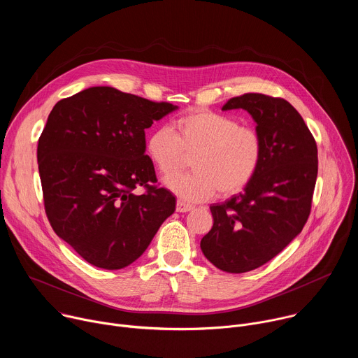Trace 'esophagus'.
I'll return each mask as SVG.
<instances>
[{
    "label": "esophagus",
    "instance_id": "obj_1",
    "mask_svg": "<svg viewBox=\"0 0 358 358\" xmlns=\"http://www.w3.org/2000/svg\"><path fill=\"white\" fill-rule=\"evenodd\" d=\"M192 208H194V207L189 206V203H185V202H182V201H177V206H176L177 213H188V211H191Z\"/></svg>",
    "mask_w": 358,
    "mask_h": 358
}]
</instances>
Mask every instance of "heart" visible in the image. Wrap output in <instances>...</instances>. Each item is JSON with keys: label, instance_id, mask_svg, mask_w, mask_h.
I'll use <instances>...</instances> for the list:
<instances>
[{"label": "heart", "instance_id": "b5f03b06", "mask_svg": "<svg viewBox=\"0 0 358 358\" xmlns=\"http://www.w3.org/2000/svg\"><path fill=\"white\" fill-rule=\"evenodd\" d=\"M145 152L163 176L177 173L184 155H192L191 173L166 178V185L184 201H203L215 192L228 196L243 189L262 162V140L257 130L239 126L228 115L192 110L167 127L152 131Z\"/></svg>", "mask_w": 358, "mask_h": 358}]
</instances>
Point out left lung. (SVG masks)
Segmentation results:
<instances>
[{
    "instance_id": "1",
    "label": "left lung",
    "mask_w": 358,
    "mask_h": 358,
    "mask_svg": "<svg viewBox=\"0 0 358 358\" xmlns=\"http://www.w3.org/2000/svg\"><path fill=\"white\" fill-rule=\"evenodd\" d=\"M234 109L257 123L262 162L242 192L210 207L214 225L201 250L218 269L243 273L269 262L301 232L317 178V145L285 99L245 93L222 106Z\"/></svg>"
}]
</instances>
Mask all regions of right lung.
<instances>
[{
	"mask_svg": "<svg viewBox=\"0 0 358 358\" xmlns=\"http://www.w3.org/2000/svg\"><path fill=\"white\" fill-rule=\"evenodd\" d=\"M177 109L94 86L49 113L36 150L45 211L57 235L90 265L129 266L176 211L174 195L152 185L144 130ZM137 186L146 192L136 194Z\"/></svg>",
	"mask_w": 358,
	"mask_h": 358,
	"instance_id": "right-lung-1",
	"label": "right lung"
}]
</instances>
